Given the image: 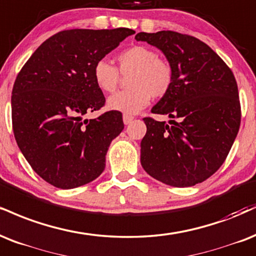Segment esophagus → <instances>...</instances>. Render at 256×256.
<instances>
[{
	"label": "esophagus",
	"mask_w": 256,
	"mask_h": 256,
	"mask_svg": "<svg viewBox=\"0 0 256 256\" xmlns=\"http://www.w3.org/2000/svg\"><path fill=\"white\" fill-rule=\"evenodd\" d=\"M122 120H124L125 125H128L132 122V120H134V116H130V114H124V116H122Z\"/></svg>",
	"instance_id": "esophagus-1"
}]
</instances>
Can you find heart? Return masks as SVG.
I'll return each mask as SVG.
<instances>
[{"instance_id":"obj_1","label":"heart","mask_w":256,"mask_h":256,"mask_svg":"<svg viewBox=\"0 0 256 256\" xmlns=\"http://www.w3.org/2000/svg\"><path fill=\"white\" fill-rule=\"evenodd\" d=\"M116 68L107 60L95 63L93 78L95 84L104 93H114L120 75L128 76L130 89L113 95L107 100V107L125 114H136L149 104L152 98L166 96L174 83V68L167 60L158 57L154 48L134 45L116 56Z\"/></svg>"}]
</instances>
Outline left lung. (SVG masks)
<instances>
[{"label": "left lung", "mask_w": 256, "mask_h": 256, "mask_svg": "<svg viewBox=\"0 0 256 256\" xmlns=\"http://www.w3.org/2000/svg\"><path fill=\"white\" fill-rule=\"evenodd\" d=\"M137 42L160 48L174 68V83L152 112L169 124L144 118L142 167L174 187H190L214 174L226 161L241 124L235 76L208 45L173 30L140 32Z\"/></svg>", "instance_id": "1"}]
</instances>
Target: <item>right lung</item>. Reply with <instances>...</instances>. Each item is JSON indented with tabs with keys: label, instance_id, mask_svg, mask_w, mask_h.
<instances>
[{
	"label": "right lung",
	"instance_id": "1",
	"mask_svg": "<svg viewBox=\"0 0 256 256\" xmlns=\"http://www.w3.org/2000/svg\"><path fill=\"white\" fill-rule=\"evenodd\" d=\"M134 33L62 30L46 39L18 74L12 92L15 140L33 170L52 186L75 188L104 172L110 142L124 122L116 110L83 119L104 104L93 69Z\"/></svg>",
	"mask_w": 256,
	"mask_h": 256
}]
</instances>
